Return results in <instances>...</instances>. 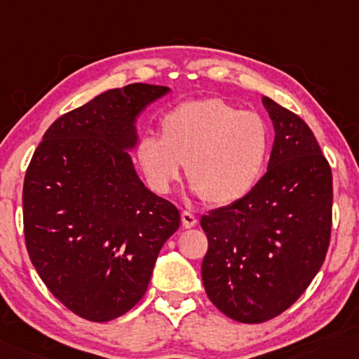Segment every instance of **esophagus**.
<instances>
[{
    "instance_id": "34e87169",
    "label": "esophagus",
    "mask_w": 359,
    "mask_h": 359,
    "mask_svg": "<svg viewBox=\"0 0 359 359\" xmlns=\"http://www.w3.org/2000/svg\"><path fill=\"white\" fill-rule=\"evenodd\" d=\"M180 218H182V226H184V228H187V229L194 228V226L196 224L195 215H191L190 211H182Z\"/></svg>"
}]
</instances>
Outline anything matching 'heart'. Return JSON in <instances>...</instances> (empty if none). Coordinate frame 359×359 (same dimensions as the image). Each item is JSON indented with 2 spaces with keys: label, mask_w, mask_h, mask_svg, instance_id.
I'll return each mask as SVG.
<instances>
[{
  "label": "heart",
  "mask_w": 359,
  "mask_h": 359,
  "mask_svg": "<svg viewBox=\"0 0 359 359\" xmlns=\"http://www.w3.org/2000/svg\"><path fill=\"white\" fill-rule=\"evenodd\" d=\"M270 149L271 131L262 115L210 97L164 114L159 138L141 136L135 159L156 194H169L185 164L196 195L211 205H231L260 180Z\"/></svg>",
  "instance_id": "b5f03b06"
}]
</instances>
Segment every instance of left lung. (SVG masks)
<instances>
[{
  "label": "left lung",
  "instance_id": "left-lung-1",
  "mask_svg": "<svg viewBox=\"0 0 359 359\" xmlns=\"http://www.w3.org/2000/svg\"><path fill=\"white\" fill-rule=\"evenodd\" d=\"M262 102L275 128L269 169L249 195L200 219L206 294L244 324L294 304L324 264L332 231V170L314 133L275 100Z\"/></svg>",
  "mask_w": 359,
  "mask_h": 359
}]
</instances>
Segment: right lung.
<instances>
[{
    "label": "right lung",
    "instance_id": "right-lung-1",
    "mask_svg": "<svg viewBox=\"0 0 359 359\" xmlns=\"http://www.w3.org/2000/svg\"><path fill=\"white\" fill-rule=\"evenodd\" d=\"M135 83L62 115L45 131L24 179V236L50 292L83 319L109 322L148 290L180 213L144 187L128 151L136 117L169 93Z\"/></svg>",
    "mask_w": 359,
    "mask_h": 359
}]
</instances>
